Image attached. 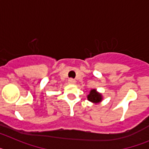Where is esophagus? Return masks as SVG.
Returning <instances> with one entry per match:
<instances>
[{
    "mask_svg": "<svg viewBox=\"0 0 149 149\" xmlns=\"http://www.w3.org/2000/svg\"><path fill=\"white\" fill-rule=\"evenodd\" d=\"M68 84H75V80H74V79L72 78H70V79H68Z\"/></svg>",
    "mask_w": 149,
    "mask_h": 149,
    "instance_id": "34e87169",
    "label": "esophagus"
}]
</instances>
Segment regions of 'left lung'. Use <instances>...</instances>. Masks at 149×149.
Here are the masks:
<instances>
[{"instance_id":"8db88e82","label":"left lung","mask_w":149,"mask_h":149,"mask_svg":"<svg viewBox=\"0 0 149 149\" xmlns=\"http://www.w3.org/2000/svg\"><path fill=\"white\" fill-rule=\"evenodd\" d=\"M87 100L91 101L92 103L98 104L102 101L103 96L101 93H98L95 89H93L89 91V93L87 95Z\"/></svg>"}]
</instances>
